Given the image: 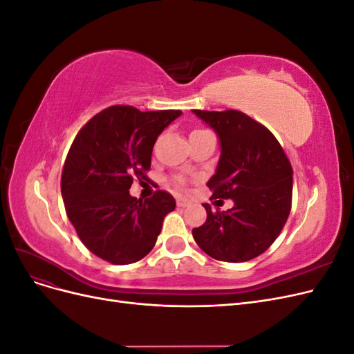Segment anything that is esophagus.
<instances>
[{
	"mask_svg": "<svg viewBox=\"0 0 354 354\" xmlns=\"http://www.w3.org/2000/svg\"><path fill=\"white\" fill-rule=\"evenodd\" d=\"M189 205V202L186 199H177V207L178 208H185Z\"/></svg>",
	"mask_w": 354,
	"mask_h": 354,
	"instance_id": "1",
	"label": "esophagus"
}]
</instances>
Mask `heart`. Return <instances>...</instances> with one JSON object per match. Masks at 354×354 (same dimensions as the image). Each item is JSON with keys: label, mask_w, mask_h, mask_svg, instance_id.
Instances as JSON below:
<instances>
[{"label": "heart", "mask_w": 354, "mask_h": 354, "mask_svg": "<svg viewBox=\"0 0 354 354\" xmlns=\"http://www.w3.org/2000/svg\"><path fill=\"white\" fill-rule=\"evenodd\" d=\"M195 131H201V130H195Z\"/></svg>", "instance_id": "heart-1"}]
</instances>
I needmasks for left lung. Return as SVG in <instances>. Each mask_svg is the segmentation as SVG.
Instances as JSON below:
<instances>
[{"instance_id":"1","label":"left lung","mask_w":354,"mask_h":354,"mask_svg":"<svg viewBox=\"0 0 354 354\" xmlns=\"http://www.w3.org/2000/svg\"><path fill=\"white\" fill-rule=\"evenodd\" d=\"M220 137L221 156L208 181L211 199H232L192 230L199 248L227 263L250 261L279 236L292 205V167L273 133L241 111H198Z\"/></svg>"}]
</instances>
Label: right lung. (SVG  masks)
<instances>
[{
    "label": "right lung",
    "mask_w": 354,
    "mask_h": 354,
    "mask_svg": "<svg viewBox=\"0 0 354 354\" xmlns=\"http://www.w3.org/2000/svg\"><path fill=\"white\" fill-rule=\"evenodd\" d=\"M181 111L142 112L115 104L85 124L73 138L62 171V196L81 242L112 264L142 260L156 243L176 199L156 190L133 198V178H147L158 136Z\"/></svg>",
    "instance_id": "right-lung-1"
}]
</instances>
